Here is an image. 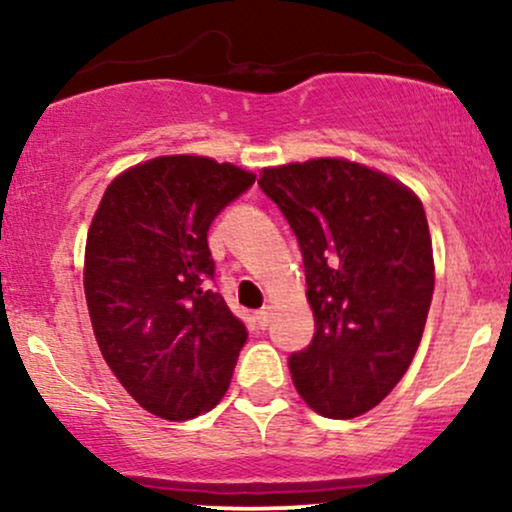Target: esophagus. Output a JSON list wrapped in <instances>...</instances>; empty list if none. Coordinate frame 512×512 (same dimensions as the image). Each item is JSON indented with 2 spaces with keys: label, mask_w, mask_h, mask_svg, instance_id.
Instances as JSON below:
<instances>
[{
  "label": "esophagus",
  "mask_w": 512,
  "mask_h": 512,
  "mask_svg": "<svg viewBox=\"0 0 512 512\" xmlns=\"http://www.w3.org/2000/svg\"><path fill=\"white\" fill-rule=\"evenodd\" d=\"M255 322H257V327H260V330H267L269 322H272V313H269V308L257 310V313H255Z\"/></svg>",
  "instance_id": "34e87169"
}]
</instances>
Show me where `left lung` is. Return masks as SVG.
<instances>
[{"label": "left lung", "instance_id": "obj_1", "mask_svg": "<svg viewBox=\"0 0 512 512\" xmlns=\"http://www.w3.org/2000/svg\"><path fill=\"white\" fill-rule=\"evenodd\" d=\"M257 185L303 255L315 334L289 356L317 414L354 419L390 395L419 349L433 298V248L419 197L342 158L264 168Z\"/></svg>", "mask_w": 512, "mask_h": 512}]
</instances>
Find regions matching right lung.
I'll return each instance as SVG.
<instances>
[{"label": "right lung", "instance_id": "1", "mask_svg": "<svg viewBox=\"0 0 512 512\" xmlns=\"http://www.w3.org/2000/svg\"><path fill=\"white\" fill-rule=\"evenodd\" d=\"M255 175L202 156H161L110 182L86 240L93 334L151 414L195 419L231 383L248 330L221 293L207 233Z\"/></svg>", "mask_w": 512, "mask_h": 512}]
</instances>
